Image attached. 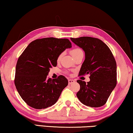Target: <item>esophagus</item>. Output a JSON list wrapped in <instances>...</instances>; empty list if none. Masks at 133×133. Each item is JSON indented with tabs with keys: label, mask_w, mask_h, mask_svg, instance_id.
Returning <instances> with one entry per match:
<instances>
[{
	"label": "esophagus",
	"mask_w": 133,
	"mask_h": 133,
	"mask_svg": "<svg viewBox=\"0 0 133 133\" xmlns=\"http://www.w3.org/2000/svg\"><path fill=\"white\" fill-rule=\"evenodd\" d=\"M74 83H75V81L74 80V79H68L69 84H72Z\"/></svg>",
	"instance_id": "obj_1"
}]
</instances>
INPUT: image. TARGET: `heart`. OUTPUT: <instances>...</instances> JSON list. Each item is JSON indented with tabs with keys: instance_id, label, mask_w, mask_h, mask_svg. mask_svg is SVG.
Wrapping results in <instances>:
<instances>
[{
	"instance_id": "heart-1",
	"label": "heart",
	"mask_w": 133,
	"mask_h": 133,
	"mask_svg": "<svg viewBox=\"0 0 133 133\" xmlns=\"http://www.w3.org/2000/svg\"><path fill=\"white\" fill-rule=\"evenodd\" d=\"M70 52H71V55H72L73 56V57H74L75 56H76L77 55H78V54H79V53L83 52V51H82V50L81 49H79V48H74V49H73L71 50ZM61 56H62V55H59L58 57V59H57V61H59L61 59Z\"/></svg>"
}]
</instances>
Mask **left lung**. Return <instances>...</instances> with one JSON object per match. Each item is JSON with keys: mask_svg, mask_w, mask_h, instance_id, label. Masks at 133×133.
<instances>
[{"mask_svg": "<svg viewBox=\"0 0 133 133\" xmlns=\"http://www.w3.org/2000/svg\"><path fill=\"white\" fill-rule=\"evenodd\" d=\"M71 40L85 52V58L78 75L90 74V79L87 83L81 79L77 81L80 85L77 96L88 107H102L117 82L115 58L109 47L99 38L81 37Z\"/></svg>", "mask_w": 133, "mask_h": 133, "instance_id": "1", "label": "left lung"}]
</instances>
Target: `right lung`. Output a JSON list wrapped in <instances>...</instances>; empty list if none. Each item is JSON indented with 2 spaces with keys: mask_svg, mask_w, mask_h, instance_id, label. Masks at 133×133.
<instances>
[{
  "mask_svg": "<svg viewBox=\"0 0 133 133\" xmlns=\"http://www.w3.org/2000/svg\"><path fill=\"white\" fill-rule=\"evenodd\" d=\"M68 38H38L28 44L18 58L14 83L23 101L34 109L54 105L61 92L68 85L64 76L47 78L50 68L56 66L59 55L70 48Z\"/></svg>",
  "mask_w": 133,
  "mask_h": 133,
  "instance_id": "obj_1",
  "label": "right lung"
}]
</instances>
